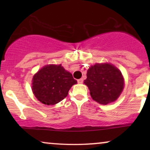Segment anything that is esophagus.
<instances>
[{"mask_svg":"<svg viewBox=\"0 0 150 150\" xmlns=\"http://www.w3.org/2000/svg\"><path fill=\"white\" fill-rule=\"evenodd\" d=\"M77 83L78 84H82L83 83V79H79V80H77Z\"/></svg>","mask_w":150,"mask_h":150,"instance_id":"34e87169","label":"esophagus"}]
</instances>
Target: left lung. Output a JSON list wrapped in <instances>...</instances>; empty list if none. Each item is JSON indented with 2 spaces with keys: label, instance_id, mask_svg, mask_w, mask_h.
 Segmentation results:
<instances>
[{
  "label": "left lung",
  "instance_id": "left-lung-1",
  "mask_svg": "<svg viewBox=\"0 0 150 150\" xmlns=\"http://www.w3.org/2000/svg\"><path fill=\"white\" fill-rule=\"evenodd\" d=\"M84 83L88 87L93 100L106 105L119 97L124 87V79L112 64L96 63L87 70Z\"/></svg>",
  "mask_w": 150,
  "mask_h": 150
}]
</instances>
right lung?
Wrapping results in <instances>:
<instances>
[{
	"mask_svg": "<svg viewBox=\"0 0 150 150\" xmlns=\"http://www.w3.org/2000/svg\"><path fill=\"white\" fill-rule=\"evenodd\" d=\"M77 80L61 64L47 65L39 70L32 79V92L42 104L54 105L68 96Z\"/></svg>",
	"mask_w": 150,
	"mask_h": 150,
	"instance_id": "1",
	"label": "right lung"
}]
</instances>
